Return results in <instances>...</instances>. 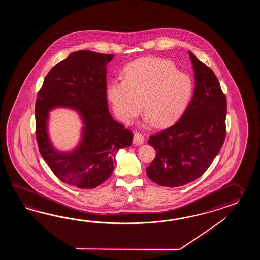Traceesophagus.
I'll use <instances>...</instances> for the list:
<instances>
[{
	"label": "esophagus",
	"instance_id": "obj_1",
	"mask_svg": "<svg viewBox=\"0 0 260 260\" xmlns=\"http://www.w3.org/2000/svg\"><path fill=\"white\" fill-rule=\"evenodd\" d=\"M133 143L135 145H141L144 143V137L140 133L136 132L134 134Z\"/></svg>",
	"mask_w": 260,
	"mask_h": 260
}]
</instances>
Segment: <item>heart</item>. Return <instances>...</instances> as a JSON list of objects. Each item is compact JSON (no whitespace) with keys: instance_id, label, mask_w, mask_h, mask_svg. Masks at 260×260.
<instances>
[{"instance_id":"b5f03b06","label":"heart","mask_w":260,"mask_h":260,"mask_svg":"<svg viewBox=\"0 0 260 260\" xmlns=\"http://www.w3.org/2000/svg\"><path fill=\"white\" fill-rule=\"evenodd\" d=\"M193 82L178 72L170 60L143 57L124 70L123 80L108 84L107 94L117 118L130 123L141 111L157 127L176 122L186 111L193 94Z\"/></svg>"}]
</instances>
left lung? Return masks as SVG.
<instances>
[{
	"label": "left lung",
	"mask_w": 260,
	"mask_h": 260,
	"mask_svg": "<svg viewBox=\"0 0 260 260\" xmlns=\"http://www.w3.org/2000/svg\"><path fill=\"white\" fill-rule=\"evenodd\" d=\"M195 72V89L181 118L149 137L156 157L148 177L175 188L199 178L220 151L226 136V100L216 74L188 51Z\"/></svg>",
	"instance_id": "obj_1"
}]
</instances>
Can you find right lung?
<instances>
[{
  "label": "right lung",
  "instance_id": "right-lung-1",
  "mask_svg": "<svg viewBox=\"0 0 260 260\" xmlns=\"http://www.w3.org/2000/svg\"><path fill=\"white\" fill-rule=\"evenodd\" d=\"M113 56L89 50L73 52L51 69L36 100L40 153L57 178L77 188H96L104 182L114 169L118 150L132 144V132L108 110L106 66ZM58 106L76 109L85 124L82 140L71 153L57 152L48 137L49 111Z\"/></svg>",
  "mask_w": 260,
  "mask_h": 260
}]
</instances>
